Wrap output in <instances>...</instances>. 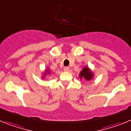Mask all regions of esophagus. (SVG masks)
<instances>
[{
  "mask_svg": "<svg viewBox=\"0 0 131 131\" xmlns=\"http://www.w3.org/2000/svg\"><path fill=\"white\" fill-rule=\"evenodd\" d=\"M64 70L65 72H69V70H70V68L68 67H65L64 68Z\"/></svg>",
  "mask_w": 131,
  "mask_h": 131,
  "instance_id": "esophagus-1",
  "label": "esophagus"
}]
</instances>
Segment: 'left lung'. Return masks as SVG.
<instances>
[{
  "label": "left lung",
  "instance_id": "8db88e82",
  "mask_svg": "<svg viewBox=\"0 0 131 131\" xmlns=\"http://www.w3.org/2000/svg\"><path fill=\"white\" fill-rule=\"evenodd\" d=\"M80 79L85 78L86 80L89 81L93 78V73L92 72L88 67H84L82 69V70L80 73Z\"/></svg>",
  "mask_w": 131,
  "mask_h": 131
}]
</instances>
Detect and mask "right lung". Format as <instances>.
<instances>
[{
  "label": "right lung",
  "mask_w": 131,
  "mask_h": 131,
  "mask_svg": "<svg viewBox=\"0 0 131 131\" xmlns=\"http://www.w3.org/2000/svg\"><path fill=\"white\" fill-rule=\"evenodd\" d=\"M50 74V72L49 71V70H46V73H45V74H44V75H47V74ZM44 77H45V76H43V78Z\"/></svg>",
  "instance_id": "add662e5"
}]
</instances>
